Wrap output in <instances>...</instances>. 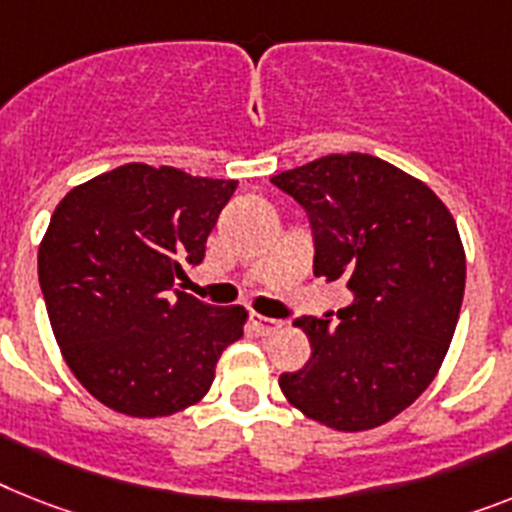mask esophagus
Returning <instances> with one entry per match:
<instances>
[{
  "mask_svg": "<svg viewBox=\"0 0 512 512\" xmlns=\"http://www.w3.org/2000/svg\"><path fill=\"white\" fill-rule=\"evenodd\" d=\"M251 327L259 332V335H274L277 329H282L280 319H269V316H261V314H251Z\"/></svg>",
  "mask_w": 512,
  "mask_h": 512,
  "instance_id": "obj_1",
  "label": "esophagus"
}]
</instances>
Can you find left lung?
Here are the masks:
<instances>
[{"label":"left lung","instance_id":"1","mask_svg":"<svg viewBox=\"0 0 512 512\" xmlns=\"http://www.w3.org/2000/svg\"><path fill=\"white\" fill-rule=\"evenodd\" d=\"M272 183L306 209L314 274L345 280L356 301L298 319L311 342L287 371V403L335 432H366L405 411L437 377L466 290L458 225L418 177L371 154H329Z\"/></svg>","mask_w":512,"mask_h":512}]
</instances>
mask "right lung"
I'll return each instance as SVG.
<instances>
[{"label":"right lung","mask_w":512,"mask_h":512,"mask_svg":"<svg viewBox=\"0 0 512 512\" xmlns=\"http://www.w3.org/2000/svg\"><path fill=\"white\" fill-rule=\"evenodd\" d=\"M235 180L122 164L75 185L38 246V282L62 358L99 403L162 418L209 392L248 311L175 290L201 264Z\"/></svg>","instance_id":"right-lung-1"}]
</instances>
